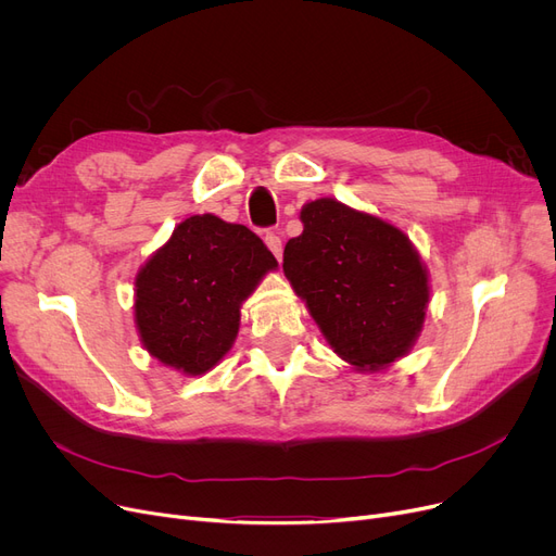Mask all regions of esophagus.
<instances>
[{"instance_id": "obj_1", "label": "esophagus", "mask_w": 556, "mask_h": 556, "mask_svg": "<svg viewBox=\"0 0 556 556\" xmlns=\"http://www.w3.org/2000/svg\"><path fill=\"white\" fill-rule=\"evenodd\" d=\"M263 241H266V245H268V250L277 256V258H281V239L277 237L275 231H268L266 237H263Z\"/></svg>"}]
</instances>
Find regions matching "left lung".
Listing matches in <instances>:
<instances>
[{"label": "left lung", "mask_w": 556, "mask_h": 556, "mask_svg": "<svg viewBox=\"0 0 556 556\" xmlns=\"http://www.w3.org/2000/svg\"><path fill=\"white\" fill-rule=\"evenodd\" d=\"M283 275L333 352L358 371L410 354L430 304V273L410 237L336 198L306 202Z\"/></svg>", "instance_id": "8db88e82"}]
</instances>
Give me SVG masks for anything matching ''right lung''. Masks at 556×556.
Returning <instances> with one entry per match:
<instances>
[{"label": "right lung", "instance_id": "add662e5", "mask_svg": "<svg viewBox=\"0 0 556 556\" xmlns=\"http://www.w3.org/2000/svg\"><path fill=\"white\" fill-rule=\"evenodd\" d=\"M277 268L245 225L214 214L185 218L135 275L141 346L185 376L207 374L237 340L243 302Z\"/></svg>", "mask_w": 556, "mask_h": 556}]
</instances>
